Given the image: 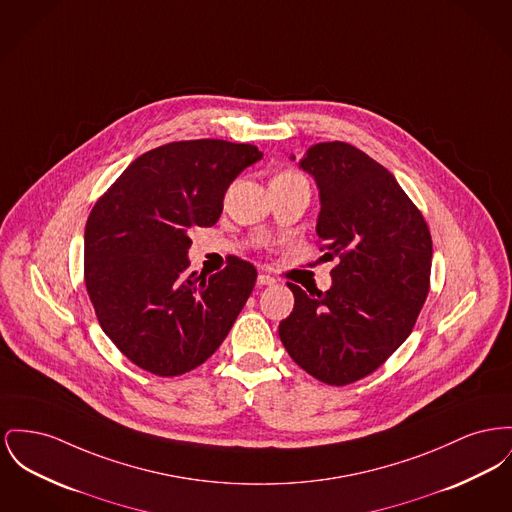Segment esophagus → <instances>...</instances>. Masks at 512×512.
Listing matches in <instances>:
<instances>
[{
    "mask_svg": "<svg viewBox=\"0 0 512 512\" xmlns=\"http://www.w3.org/2000/svg\"><path fill=\"white\" fill-rule=\"evenodd\" d=\"M257 284H259V286H274V284H276V278L271 276V274L261 272V274L257 276Z\"/></svg>",
    "mask_w": 512,
    "mask_h": 512,
    "instance_id": "1",
    "label": "esophagus"
}]
</instances>
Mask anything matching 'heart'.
<instances>
[{
  "label": "heart",
  "mask_w": 512,
  "mask_h": 512,
  "mask_svg": "<svg viewBox=\"0 0 512 512\" xmlns=\"http://www.w3.org/2000/svg\"><path fill=\"white\" fill-rule=\"evenodd\" d=\"M296 178H303V176H300V174L294 172V170H284V172L276 174L272 180H296Z\"/></svg>",
  "instance_id": "heart-1"
}]
</instances>
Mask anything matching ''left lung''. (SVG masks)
I'll use <instances>...</instances> for the list:
<instances>
[{
    "mask_svg": "<svg viewBox=\"0 0 512 512\" xmlns=\"http://www.w3.org/2000/svg\"><path fill=\"white\" fill-rule=\"evenodd\" d=\"M319 187V251L338 259L331 290L288 282L294 311L278 325L290 358L332 387L356 383L410 336L429 292L433 243L420 209L365 152L317 143L300 162Z\"/></svg>",
    "mask_w": 512,
    "mask_h": 512,
    "instance_id": "8db88e82",
    "label": "left lung"
}]
</instances>
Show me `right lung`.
Instances as JSON below:
<instances>
[{"label":"right lung","instance_id":"add662e5","mask_svg":"<svg viewBox=\"0 0 512 512\" xmlns=\"http://www.w3.org/2000/svg\"><path fill=\"white\" fill-rule=\"evenodd\" d=\"M261 156L222 139L168 143L135 158L94 203L85 286L102 331L137 367L178 377L228 336L257 271L228 257L209 278L187 272L189 230L216 224L226 189Z\"/></svg>","mask_w":512,"mask_h":512}]
</instances>
